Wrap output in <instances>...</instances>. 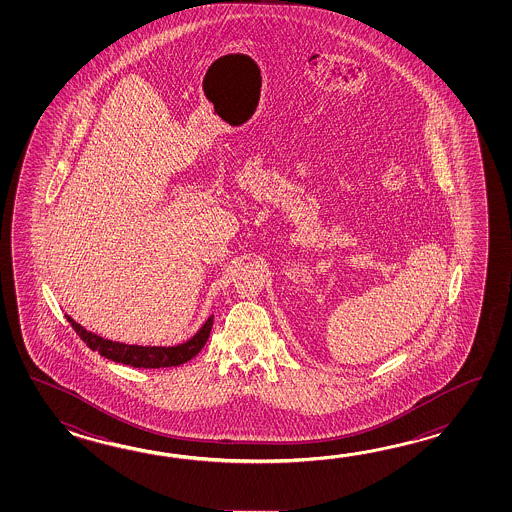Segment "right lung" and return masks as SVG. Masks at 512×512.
Returning a JSON list of instances; mask_svg holds the SVG:
<instances>
[{
    "mask_svg": "<svg viewBox=\"0 0 512 512\" xmlns=\"http://www.w3.org/2000/svg\"><path fill=\"white\" fill-rule=\"evenodd\" d=\"M67 322L77 331L78 337L86 342L87 348L98 351L106 359L122 362V364L133 366V368H170V366H179V364H185L188 360L194 359L197 353L203 349L210 337L214 316L208 318L205 326L197 331L196 337L190 338L185 344L174 346V348L128 346V344L113 342L108 338L98 337L91 331H86L71 316H67Z\"/></svg>",
    "mask_w": 512,
    "mask_h": 512,
    "instance_id": "add662e5",
    "label": "right lung"
}]
</instances>
